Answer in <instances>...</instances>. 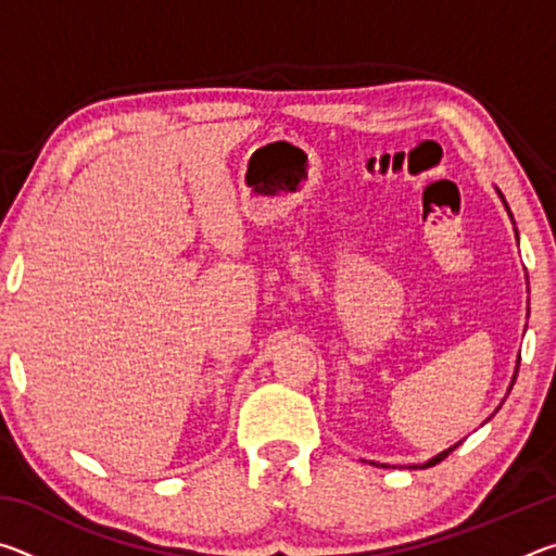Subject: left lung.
I'll use <instances>...</instances> for the list:
<instances>
[{"instance_id": "8db88e82", "label": "left lung", "mask_w": 556, "mask_h": 556, "mask_svg": "<svg viewBox=\"0 0 556 556\" xmlns=\"http://www.w3.org/2000/svg\"><path fill=\"white\" fill-rule=\"evenodd\" d=\"M497 195H501V199H503V193L501 191H497ZM505 203V201H503ZM505 208H507V203H505ZM507 213H510V208H507ZM510 218H513V213H510ZM517 368H520V361H517ZM515 378H517V370H515V375H513V384H515ZM458 444H460V441H458ZM456 444V446H458ZM456 446H451V448H446V451H441V454L439 456H434V458H429L427 460V464L425 466H414V468H429V466H437L439 464V460H444L448 454H451V451H454Z\"/></svg>"}]
</instances>
